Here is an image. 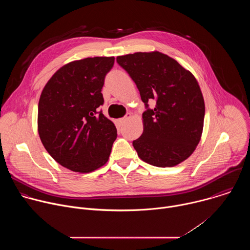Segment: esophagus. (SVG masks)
Returning <instances> with one entry per match:
<instances>
[{
	"instance_id": "34e87169",
	"label": "esophagus",
	"mask_w": 250,
	"mask_h": 250,
	"mask_svg": "<svg viewBox=\"0 0 250 250\" xmlns=\"http://www.w3.org/2000/svg\"><path fill=\"white\" fill-rule=\"evenodd\" d=\"M129 118H131V115H130V114H127V115H126V116H125L124 118L120 119V120H119V122H120L121 124H125V123L129 119Z\"/></svg>"
}]
</instances>
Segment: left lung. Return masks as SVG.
<instances>
[{
	"mask_svg": "<svg viewBox=\"0 0 250 250\" xmlns=\"http://www.w3.org/2000/svg\"><path fill=\"white\" fill-rule=\"evenodd\" d=\"M135 83L146 106L144 132L133 140L138 157L157 167H173L186 160L200 142L205 102L195 76L175 59L159 51L117 57ZM155 99L153 109L148 101Z\"/></svg>",
	"mask_w": 250,
	"mask_h": 250,
	"instance_id": "1",
	"label": "left lung"
}]
</instances>
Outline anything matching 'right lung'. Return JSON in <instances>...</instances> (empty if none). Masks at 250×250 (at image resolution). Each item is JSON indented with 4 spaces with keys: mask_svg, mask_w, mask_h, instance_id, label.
I'll return each instance as SVG.
<instances>
[{
    "mask_svg": "<svg viewBox=\"0 0 250 250\" xmlns=\"http://www.w3.org/2000/svg\"><path fill=\"white\" fill-rule=\"evenodd\" d=\"M115 57H88L59 68L44 86L38 129L44 148L63 167L89 173L109 159L117 128L99 106Z\"/></svg>",
    "mask_w": 250,
    "mask_h": 250,
    "instance_id": "right-lung-1",
    "label": "right lung"
}]
</instances>
